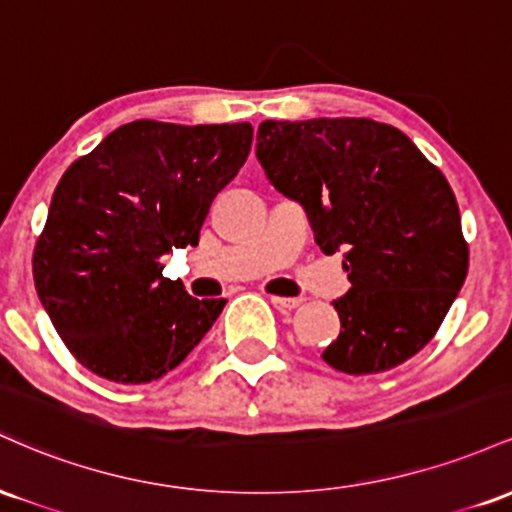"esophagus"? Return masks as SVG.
<instances>
[{
    "label": "esophagus",
    "mask_w": 512,
    "mask_h": 512,
    "mask_svg": "<svg viewBox=\"0 0 512 512\" xmlns=\"http://www.w3.org/2000/svg\"><path fill=\"white\" fill-rule=\"evenodd\" d=\"M269 301H272L274 305H279V308L293 310V308H298V305L303 303V298H289V296H269Z\"/></svg>",
    "instance_id": "esophagus-1"
}]
</instances>
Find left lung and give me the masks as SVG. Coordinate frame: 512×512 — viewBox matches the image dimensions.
I'll use <instances>...</instances> for the list:
<instances>
[{"instance_id":"8db88e82","label":"left lung","mask_w":512,"mask_h":512,"mask_svg":"<svg viewBox=\"0 0 512 512\" xmlns=\"http://www.w3.org/2000/svg\"><path fill=\"white\" fill-rule=\"evenodd\" d=\"M257 158L303 204L325 255L342 250L351 289L334 301V370L383 373L436 337L469 269L450 182L397 127L368 117L267 120Z\"/></svg>"}]
</instances>
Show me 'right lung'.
<instances>
[{
	"label": "right lung",
	"mask_w": 512,
	"mask_h": 512,
	"mask_svg": "<svg viewBox=\"0 0 512 512\" xmlns=\"http://www.w3.org/2000/svg\"><path fill=\"white\" fill-rule=\"evenodd\" d=\"M252 125L137 120L64 170L33 281L81 366L142 385L180 366L226 301H197L161 257L199 243L211 202L248 161Z\"/></svg>",
	"instance_id": "right-lung-1"
}]
</instances>
